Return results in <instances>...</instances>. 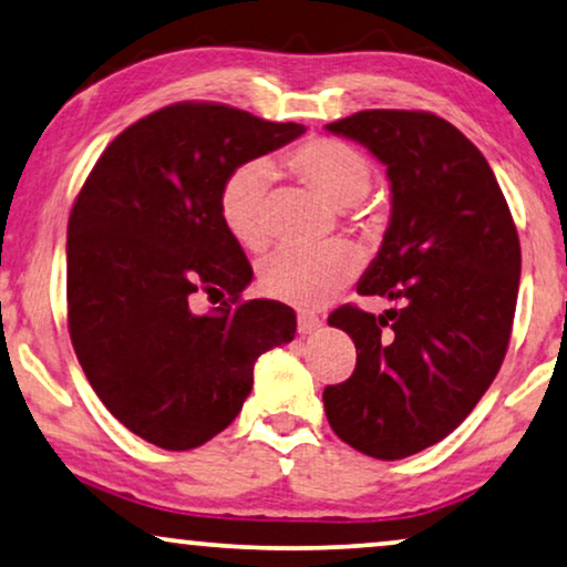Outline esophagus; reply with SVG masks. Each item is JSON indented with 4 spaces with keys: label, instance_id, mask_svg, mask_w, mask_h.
Segmentation results:
<instances>
[{
    "label": "esophagus",
    "instance_id": "34e87169",
    "mask_svg": "<svg viewBox=\"0 0 567 567\" xmlns=\"http://www.w3.org/2000/svg\"><path fill=\"white\" fill-rule=\"evenodd\" d=\"M297 328H299L301 336H312V332H317V330L322 328V320L317 315H312V312H299Z\"/></svg>",
    "mask_w": 567,
    "mask_h": 567
}]
</instances>
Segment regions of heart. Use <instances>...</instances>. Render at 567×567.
I'll return each mask as SVG.
<instances>
[{"mask_svg": "<svg viewBox=\"0 0 567 567\" xmlns=\"http://www.w3.org/2000/svg\"><path fill=\"white\" fill-rule=\"evenodd\" d=\"M281 165L332 206L361 214V200L371 190L374 167L367 154L336 136L307 138L281 154ZM270 167L250 159L224 177L216 212L221 227L245 250H262L268 243L266 196ZM361 268V252L351 243L307 247H284L260 262V289L270 299L293 307H320L336 297Z\"/></svg>", "mask_w": 567, "mask_h": 567, "instance_id": "obj_1", "label": "heart"}]
</instances>
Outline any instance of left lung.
Wrapping results in <instances>:
<instances>
[{
    "label": "left lung",
    "mask_w": 567,
    "mask_h": 567,
    "mask_svg": "<svg viewBox=\"0 0 567 567\" xmlns=\"http://www.w3.org/2000/svg\"><path fill=\"white\" fill-rule=\"evenodd\" d=\"M386 165L392 219L359 284L400 309L346 305L332 328L355 343V369L324 386L332 431L377 460H402L449 436L506 359L522 245L483 152L429 111H361L328 123Z\"/></svg>",
    "instance_id": "obj_1"
}]
</instances>
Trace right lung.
<instances>
[{
  "mask_svg": "<svg viewBox=\"0 0 567 567\" xmlns=\"http://www.w3.org/2000/svg\"><path fill=\"white\" fill-rule=\"evenodd\" d=\"M305 134L221 103L159 107L107 144L66 227V320L84 377L131 433L169 452L235 421L260 353L293 340L281 301L243 299L252 268L221 227L231 169ZM219 292L214 313L192 299Z\"/></svg>",
  "mask_w": 567,
  "mask_h": 567,
  "instance_id": "right-lung-1",
  "label": "right lung"
}]
</instances>
